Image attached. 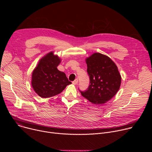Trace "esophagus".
<instances>
[{"instance_id": "esophagus-1", "label": "esophagus", "mask_w": 152, "mask_h": 152, "mask_svg": "<svg viewBox=\"0 0 152 152\" xmlns=\"http://www.w3.org/2000/svg\"><path fill=\"white\" fill-rule=\"evenodd\" d=\"M72 83H73V84H74V85H77V83H78V79H76L74 81L72 82Z\"/></svg>"}]
</instances>
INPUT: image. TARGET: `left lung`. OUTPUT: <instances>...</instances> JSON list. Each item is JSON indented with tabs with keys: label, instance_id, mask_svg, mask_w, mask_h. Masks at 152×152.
Listing matches in <instances>:
<instances>
[{
	"label": "left lung",
	"instance_id": "obj_1",
	"mask_svg": "<svg viewBox=\"0 0 152 152\" xmlns=\"http://www.w3.org/2000/svg\"><path fill=\"white\" fill-rule=\"evenodd\" d=\"M90 85L81 95L91 103L103 104L112 99L118 91L121 76L115 63L108 56L95 53L86 59Z\"/></svg>",
	"mask_w": 152,
	"mask_h": 152
}]
</instances>
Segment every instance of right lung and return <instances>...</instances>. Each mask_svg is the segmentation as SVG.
Instances as JSON below:
<instances>
[{
	"instance_id": "1",
	"label": "right lung",
	"mask_w": 152,
	"mask_h": 152,
	"mask_svg": "<svg viewBox=\"0 0 152 152\" xmlns=\"http://www.w3.org/2000/svg\"><path fill=\"white\" fill-rule=\"evenodd\" d=\"M61 60L50 52L40 59L32 75V88L42 98H48L61 93L72 83L66 74L57 69Z\"/></svg>"
}]
</instances>
